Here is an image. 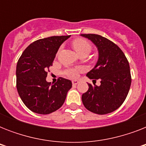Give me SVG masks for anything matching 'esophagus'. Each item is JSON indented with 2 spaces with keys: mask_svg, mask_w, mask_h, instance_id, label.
Returning <instances> with one entry per match:
<instances>
[{
  "mask_svg": "<svg viewBox=\"0 0 146 146\" xmlns=\"http://www.w3.org/2000/svg\"><path fill=\"white\" fill-rule=\"evenodd\" d=\"M80 83V81L79 80H73V81H72V84H73V86H76L77 84H79Z\"/></svg>",
  "mask_w": 146,
  "mask_h": 146,
  "instance_id": "34e87169",
  "label": "esophagus"
}]
</instances>
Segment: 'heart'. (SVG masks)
<instances>
[{
	"label": "heart",
	"mask_w": 146,
	"mask_h": 146,
	"mask_svg": "<svg viewBox=\"0 0 146 146\" xmlns=\"http://www.w3.org/2000/svg\"><path fill=\"white\" fill-rule=\"evenodd\" d=\"M73 46L79 55L81 54H89L92 50V44L90 42L82 38L74 40L73 42ZM82 70V67H70L64 70V74L71 79H75L78 76L79 73Z\"/></svg>",
	"instance_id": "1"
}]
</instances>
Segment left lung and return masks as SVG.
<instances>
[{"mask_svg":"<svg viewBox=\"0 0 146 146\" xmlns=\"http://www.w3.org/2000/svg\"><path fill=\"white\" fill-rule=\"evenodd\" d=\"M93 42L98 50L97 64L87 73L89 79L100 80L99 86L89 85V89L82 94L85 108L98 114L113 112L126 99L131 85V74L127 57L113 42L102 35L82 34Z\"/></svg>","mask_w":146,"mask_h":146,"instance_id":"8db88e82","label":"left lung"}]
</instances>
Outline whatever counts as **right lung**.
<instances>
[{"instance_id": "add662e5", "label": "right lung", "mask_w": 146, "mask_h": 146, "mask_svg": "<svg viewBox=\"0 0 146 146\" xmlns=\"http://www.w3.org/2000/svg\"><path fill=\"white\" fill-rule=\"evenodd\" d=\"M70 35L51 36L38 39L29 45L17 62V89L30 111L48 114L64 103L72 87L70 80L60 77L54 84L47 82L49 67L62 43Z\"/></svg>"}]
</instances>
